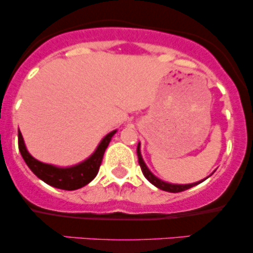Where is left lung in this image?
<instances>
[{
    "label": "left lung",
    "mask_w": 253,
    "mask_h": 253,
    "mask_svg": "<svg viewBox=\"0 0 253 253\" xmlns=\"http://www.w3.org/2000/svg\"><path fill=\"white\" fill-rule=\"evenodd\" d=\"M136 155H138V162H139V165H140V168H141V171H143L144 176L146 177L147 181H149L150 183H152L155 187L159 188V189H162L164 191H169V193H181V191L190 189V188L195 187V185H197L199 183L202 182L201 181V182L191 183V184H171V183L162 181V179L157 178V177L149 170V168L146 167V164L144 163L143 157H141V153H140V144H138V147H136ZM205 179H203V181H205Z\"/></svg>",
    "instance_id": "1"
}]
</instances>
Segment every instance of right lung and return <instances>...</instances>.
I'll use <instances>...</instances> for the list:
<instances>
[{"label":"right lung","mask_w":253,"mask_h":253,"mask_svg":"<svg viewBox=\"0 0 253 253\" xmlns=\"http://www.w3.org/2000/svg\"><path fill=\"white\" fill-rule=\"evenodd\" d=\"M117 133L113 130L102 139L96 151L86 161L70 168H57L53 165L42 163L33 158L26 149L24 138L19 130V150L22 158L38 178L47 183L48 185L63 190H76L84 187L95 178L102 163V158L112 136Z\"/></svg>","instance_id":"1"}]
</instances>
